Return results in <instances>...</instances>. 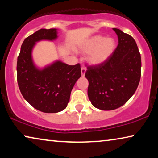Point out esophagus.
Returning <instances> with one entry per match:
<instances>
[{
    "label": "esophagus",
    "instance_id": "34e87169",
    "mask_svg": "<svg viewBox=\"0 0 158 158\" xmlns=\"http://www.w3.org/2000/svg\"><path fill=\"white\" fill-rule=\"evenodd\" d=\"M85 71H86V68H85V67H82V68H81V75H82V76H83V77L85 76Z\"/></svg>",
    "mask_w": 158,
    "mask_h": 158
}]
</instances>
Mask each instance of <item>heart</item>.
I'll use <instances>...</instances> for the list:
<instances>
[{
  "label": "heart",
  "mask_w": 158,
  "mask_h": 158,
  "mask_svg": "<svg viewBox=\"0 0 158 158\" xmlns=\"http://www.w3.org/2000/svg\"><path fill=\"white\" fill-rule=\"evenodd\" d=\"M115 49V42L113 39L101 36H96L83 45L82 50L90 53L88 62L92 64H100L109 59Z\"/></svg>",
  "instance_id": "obj_1"
}]
</instances>
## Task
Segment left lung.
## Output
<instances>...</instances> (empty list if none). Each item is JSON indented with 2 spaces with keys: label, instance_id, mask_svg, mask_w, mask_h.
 <instances>
[{
  "label": "left lung",
  "instance_id": "obj_1",
  "mask_svg": "<svg viewBox=\"0 0 158 158\" xmlns=\"http://www.w3.org/2000/svg\"><path fill=\"white\" fill-rule=\"evenodd\" d=\"M118 44L109 59L96 65H88V95L97 109H118L133 96L141 77V56L132 36L114 28Z\"/></svg>",
  "mask_w": 158,
  "mask_h": 158
}]
</instances>
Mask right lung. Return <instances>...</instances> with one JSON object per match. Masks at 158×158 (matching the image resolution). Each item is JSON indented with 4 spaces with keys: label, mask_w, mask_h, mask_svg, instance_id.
<instances>
[{
    "label": "right lung",
    "mask_w": 158,
    "mask_h": 158,
    "mask_svg": "<svg viewBox=\"0 0 158 158\" xmlns=\"http://www.w3.org/2000/svg\"><path fill=\"white\" fill-rule=\"evenodd\" d=\"M55 29H41L23 41L17 59V81L23 98L32 106L44 113L64 110L70 101L73 86L81 76V64L68 65L57 61L38 70L31 59L35 42L57 38Z\"/></svg>",
    "instance_id": "1"
}]
</instances>
